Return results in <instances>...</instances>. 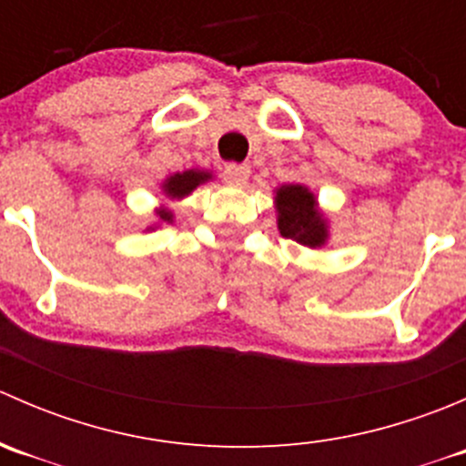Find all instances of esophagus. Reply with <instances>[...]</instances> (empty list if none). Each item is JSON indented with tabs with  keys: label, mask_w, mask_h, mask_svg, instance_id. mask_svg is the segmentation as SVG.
Returning a JSON list of instances; mask_svg holds the SVG:
<instances>
[{
	"label": "esophagus",
	"mask_w": 466,
	"mask_h": 466,
	"mask_svg": "<svg viewBox=\"0 0 466 466\" xmlns=\"http://www.w3.org/2000/svg\"><path fill=\"white\" fill-rule=\"evenodd\" d=\"M248 177H250V167L248 164H225L223 167V180L228 185L241 187L246 185Z\"/></svg>",
	"instance_id": "obj_1"
}]
</instances>
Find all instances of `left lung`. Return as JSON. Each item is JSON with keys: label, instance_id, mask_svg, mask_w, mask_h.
<instances>
[{"label": "left lung", "instance_id": "1", "mask_svg": "<svg viewBox=\"0 0 466 466\" xmlns=\"http://www.w3.org/2000/svg\"><path fill=\"white\" fill-rule=\"evenodd\" d=\"M277 211H279V232L284 238L302 243V246L318 248L327 238V225L316 209V198L311 191L299 185L281 187L277 191Z\"/></svg>", "mask_w": 466, "mask_h": 466}]
</instances>
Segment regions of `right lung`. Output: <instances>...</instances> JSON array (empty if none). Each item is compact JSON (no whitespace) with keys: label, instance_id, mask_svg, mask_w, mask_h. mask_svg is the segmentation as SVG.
<instances>
[{"label":"right lung","instance_id":"right-lung-1","mask_svg":"<svg viewBox=\"0 0 466 466\" xmlns=\"http://www.w3.org/2000/svg\"><path fill=\"white\" fill-rule=\"evenodd\" d=\"M209 177V173H200V171H185V173H176L173 177H168V182L164 185V191H167L171 198H182V196L191 194L200 182H205ZM159 218L171 223V211H159Z\"/></svg>","mask_w":466,"mask_h":466}]
</instances>
